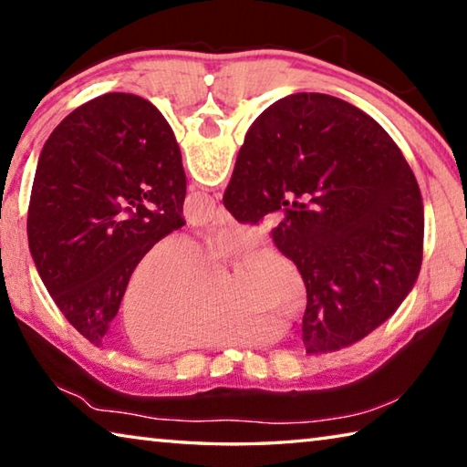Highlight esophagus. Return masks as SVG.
<instances>
[{
	"mask_svg": "<svg viewBox=\"0 0 467 467\" xmlns=\"http://www.w3.org/2000/svg\"><path fill=\"white\" fill-rule=\"evenodd\" d=\"M234 220H233V216L228 214V210H224V208H218L216 210V216H214V224H218V226H224V224H233Z\"/></svg>",
	"mask_w": 467,
	"mask_h": 467,
	"instance_id": "esophagus-1",
	"label": "esophagus"
}]
</instances>
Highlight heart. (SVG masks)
<instances>
[{
    "instance_id": "obj_1",
    "label": "heart",
    "mask_w": 467,
    "mask_h": 467,
    "mask_svg": "<svg viewBox=\"0 0 467 467\" xmlns=\"http://www.w3.org/2000/svg\"><path fill=\"white\" fill-rule=\"evenodd\" d=\"M259 241L257 231L233 228L200 247L167 239L131 267L119 300L128 344L144 357L247 346L275 334L274 317H298L305 286L286 257L259 249L224 278L214 267Z\"/></svg>"
}]
</instances>
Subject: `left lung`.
I'll list each match as a JSON object with an SVG mask.
<instances>
[{"label": "left lung", "mask_w": 467, "mask_h": 467, "mask_svg": "<svg viewBox=\"0 0 467 467\" xmlns=\"http://www.w3.org/2000/svg\"><path fill=\"white\" fill-rule=\"evenodd\" d=\"M175 133L152 102L109 92L72 110L38 156L28 247L55 305L100 344L131 267L185 224Z\"/></svg>", "instance_id": "1"}]
</instances>
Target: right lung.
I'll return each instance as SVG.
<instances>
[{
    "label": "right lung",
    "instance_id": "add662e5",
    "mask_svg": "<svg viewBox=\"0 0 467 467\" xmlns=\"http://www.w3.org/2000/svg\"><path fill=\"white\" fill-rule=\"evenodd\" d=\"M223 202L241 224L284 212L272 239L305 282L306 354L368 336L420 274L424 205L412 169L373 117L329 94H290L257 117Z\"/></svg>",
    "mask_w": 467,
    "mask_h": 467
}]
</instances>
